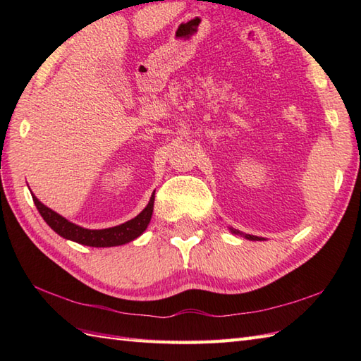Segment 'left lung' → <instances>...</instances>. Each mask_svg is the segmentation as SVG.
<instances>
[{"instance_id":"8db88e82","label":"left lung","mask_w":361,"mask_h":361,"mask_svg":"<svg viewBox=\"0 0 361 361\" xmlns=\"http://www.w3.org/2000/svg\"><path fill=\"white\" fill-rule=\"evenodd\" d=\"M231 231H233L234 234H240L239 231H234V229H231ZM245 237H247V239H250V240H262V239H259V237H256V235H250V234H245Z\"/></svg>"}]
</instances>
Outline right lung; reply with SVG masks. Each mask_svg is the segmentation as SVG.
<instances>
[{"label":"right lung","instance_id":"1","mask_svg":"<svg viewBox=\"0 0 361 361\" xmlns=\"http://www.w3.org/2000/svg\"><path fill=\"white\" fill-rule=\"evenodd\" d=\"M32 200L37 206L38 212L42 214L43 220L48 224L54 231L59 235L65 237L68 240H74L80 245H87V247H118V245H124L127 242H132L137 235H141L145 228H147L149 221L152 219L153 212V203H155V192H153L149 204L145 206V209L137 214V216L132 220L126 221L119 226L106 228V229H85L82 226H78L59 216L57 212L46 208L43 203L37 200V197L32 195Z\"/></svg>","mask_w":361,"mask_h":361}]
</instances>
